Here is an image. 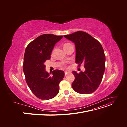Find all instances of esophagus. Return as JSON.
Here are the masks:
<instances>
[{
  "mask_svg": "<svg viewBox=\"0 0 127 127\" xmlns=\"http://www.w3.org/2000/svg\"><path fill=\"white\" fill-rule=\"evenodd\" d=\"M69 71H64V75H66H66H67V74H68V73H69Z\"/></svg>",
  "mask_w": 127,
  "mask_h": 127,
  "instance_id": "34e87169",
  "label": "esophagus"
}]
</instances>
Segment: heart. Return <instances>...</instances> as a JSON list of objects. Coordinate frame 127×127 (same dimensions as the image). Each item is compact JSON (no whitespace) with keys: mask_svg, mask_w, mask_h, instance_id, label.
Listing matches in <instances>:
<instances>
[{"mask_svg":"<svg viewBox=\"0 0 127 127\" xmlns=\"http://www.w3.org/2000/svg\"><path fill=\"white\" fill-rule=\"evenodd\" d=\"M70 44V43H64V46H63L64 49V50L66 49ZM52 53H53V52H52Z\"/></svg>","mask_w":127,"mask_h":127,"instance_id":"obj_1","label":"heart"}]
</instances>
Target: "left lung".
<instances>
[{"label":"left lung","instance_id":"8db88e82","mask_svg":"<svg viewBox=\"0 0 127 127\" xmlns=\"http://www.w3.org/2000/svg\"><path fill=\"white\" fill-rule=\"evenodd\" d=\"M74 42L76 48V63L84 64L85 71L77 74L73 71L75 80L71 84L79 94L93 93L100 85L105 70V57L101 43L89 34L77 31L64 35Z\"/></svg>","mask_w":127,"mask_h":127}]
</instances>
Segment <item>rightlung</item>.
Segmentation results:
<instances>
[{
  "label": "right lung",
  "instance_id": "right-lung-1",
  "mask_svg": "<svg viewBox=\"0 0 127 127\" xmlns=\"http://www.w3.org/2000/svg\"><path fill=\"white\" fill-rule=\"evenodd\" d=\"M63 37L46 34L38 36L25 49L23 71L30 89L36 96L43 100L55 97L59 91V85L64 72L60 70L52 71L50 76L45 71L44 63L51 58L55 45Z\"/></svg>",
  "mask_w": 127,
  "mask_h": 127
}]
</instances>
